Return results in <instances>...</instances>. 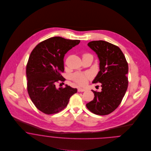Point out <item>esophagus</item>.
Masks as SVG:
<instances>
[{"mask_svg":"<svg viewBox=\"0 0 151 151\" xmlns=\"http://www.w3.org/2000/svg\"><path fill=\"white\" fill-rule=\"evenodd\" d=\"M78 92H84V91H86V89L84 88H78Z\"/></svg>","mask_w":151,"mask_h":151,"instance_id":"esophagus-1","label":"esophagus"}]
</instances>
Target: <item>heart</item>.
Listing matches in <instances>:
<instances>
[{
  "mask_svg": "<svg viewBox=\"0 0 151 151\" xmlns=\"http://www.w3.org/2000/svg\"><path fill=\"white\" fill-rule=\"evenodd\" d=\"M88 54H84L83 56H85ZM90 78L89 74H85L80 73H76L72 76V79L78 84L83 86L85 85L88 81V80Z\"/></svg>",
  "mask_w": 151,
  "mask_h": 151,
  "instance_id": "b5f03b06",
  "label": "heart"
}]
</instances>
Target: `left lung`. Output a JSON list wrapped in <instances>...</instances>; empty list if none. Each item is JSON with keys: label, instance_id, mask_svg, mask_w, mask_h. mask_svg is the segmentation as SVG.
I'll use <instances>...</instances> for the list:
<instances>
[{"label": "left lung", "instance_id": "obj_1", "mask_svg": "<svg viewBox=\"0 0 151 151\" xmlns=\"http://www.w3.org/2000/svg\"><path fill=\"white\" fill-rule=\"evenodd\" d=\"M88 46L99 58L100 71L93 83L102 84L101 92L92 90L93 101L86 104V108L98 115H107L121 104L127 89L128 63L121 49L116 45L104 41H93Z\"/></svg>", "mask_w": 151, "mask_h": 151}]
</instances>
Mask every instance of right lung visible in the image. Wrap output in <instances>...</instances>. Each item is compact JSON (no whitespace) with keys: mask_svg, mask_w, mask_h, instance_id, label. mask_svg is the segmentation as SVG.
Instances as JSON below:
<instances>
[{"mask_svg":"<svg viewBox=\"0 0 151 151\" xmlns=\"http://www.w3.org/2000/svg\"><path fill=\"white\" fill-rule=\"evenodd\" d=\"M80 42L55 37L38 43L31 52L26 67L27 91L35 107L43 113L62 111L77 93L76 88L67 85L57 89L56 84L65 81L61 74L65 54Z\"/></svg>","mask_w":151,"mask_h":151,"instance_id":"add662e5","label":"right lung"}]
</instances>
